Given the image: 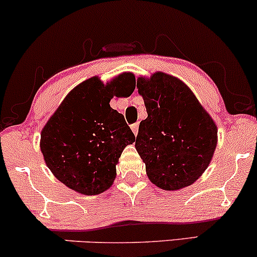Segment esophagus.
I'll return each mask as SVG.
<instances>
[{"instance_id":"1","label":"esophagus","mask_w":257,"mask_h":257,"mask_svg":"<svg viewBox=\"0 0 257 257\" xmlns=\"http://www.w3.org/2000/svg\"><path fill=\"white\" fill-rule=\"evenodd\" d=\"M138 127H139L138 122L132 123V125H131V130H132V132H134V134H135V136L138 135Z\"/></svg>"}]
</instances>
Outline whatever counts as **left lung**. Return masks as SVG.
<instances>
[{"label": "left lung", "mask_w": 257, "mask_h": 257, "mask_svg": "<svg viewBox=\"0 0 257 257\" xmlns=\"http://www.w3.org/2000/svg\"><path fill=\"white\" fill-rule=\"evenodd\" d=\"M137 87L148 118L139 123L136 149L149 179L167 191L192 185L213 156L216 123L179 78L156 72Z\"/></svg>", "instance_id": "8db88e82"}]
</instances>
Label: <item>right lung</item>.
I'll use <instances>...</instances> for the list:
<instances>
[{"label":"right lung","mask_w":257,"mask_h":257,"mask_svg":"<svg viewBox=\"0 0 257 257\" xmlns=\"http://www.w3.org/2000/svg\"><path fill=\"white\" fill-rule=\"evenodd\" d=\"M134 88L128 72L106 85L91 77L66 95L47 121L41 131V153L49 169L66 187L95 195L112 186L120 155L136 137L109 101L122 91L131 94Z\"/></svg>","instance_id":"1"}]
</instances>
